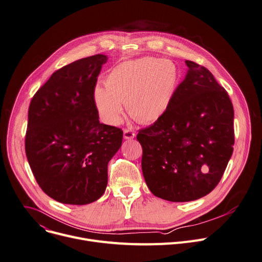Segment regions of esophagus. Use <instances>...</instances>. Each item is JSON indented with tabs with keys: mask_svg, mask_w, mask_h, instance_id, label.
Segmentation results:
<instances>
[{
	"mask_svg": "<svg viewBox=\"0 0 262 262\" xmlns=\"http://www.w3.org/2000/svg\"><path fill=\"white\" fill-rule=\"evenodd\" d=\"M123 137L126 140H130V139H134L136 137V134L132 129H124L123 130Z\"/></svg>",
	"mask_w": 262,
	"mask_h": 262,
	"instance_id": "esophagus-1",
	"label": "esophagus"
}]
</instances>
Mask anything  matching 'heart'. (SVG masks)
I'll list each match as a JSON object with an SVG mask.
<instances>
[{"instance_id": "heart-1", "label": "heart", "mask_w": 262, "mask_h": 262, "mask_svg": "<svg viewBox=\"0 0 262 262\" xmlns=\"http://www.w3.org/2000/svg\"><path fill=\"white\" fill-rule=\"evenodd\" d=\"M180 82V71L169 59L142 57L120 62L105 76V86L96 85L93 102L108 125L121 121L124 105L142 124H151L167 113Z\"/></svg>"}]
</instances>
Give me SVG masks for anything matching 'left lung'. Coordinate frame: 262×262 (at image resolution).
I'll list each match as a JSON object with an SVG mask.
<instances>
[{
	"mask_svg": "<svg viewBox=\"0 0 262 262\" xmlns=\"http://www.w3.org/2000/svg\"><path fill=\"white\" fill-rule=\"evenodd\" d=\"M162 119L139 130L142 171L151 193L169 202L199 200L217 186L234 145V110L208 69L191 60Z\"/></svg>",
	"mask_w": 262,
	"mask_h": 262,
	"instance_id": "1",
	"label": "left lung"
}]
</instances>
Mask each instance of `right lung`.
<instances>
[{
	"label": "right lung",
	"mask_w": 262,
	"mask_h": 262,
	"mask_svg": "<svg viewBox=\"0 0 262 262\" xmlns=\"http://www.w3.org/2000/svg\"><path fill=\"white\" fill-rule=\"evenodd\" d=\"M103 54L57 70L33 96L28 111L26 156L42 191L69 205L97 201L107 185V164L123 132L99 122L93 91Z\"/></svg>",
	"instance_id": "add662e5"
}]
</instances>
